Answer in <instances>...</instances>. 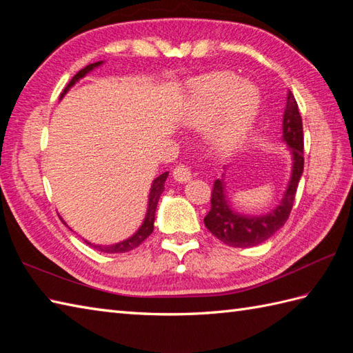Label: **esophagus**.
I'll list each match as a JSON object with an SVG mask.
<instances>
[{"label":"esophagus","instance_id":"obj_1","mask_svg":"<svg viewBox=\"0 0 353 353\" xmlns=\"http://www.w3.org/2000/svg\"><path fill=\"white\" fill-rule=\"evenodd\" d=\"M172 177H174V181L185 183L191 179V171L188 167H186V165L181 163V165H177L174 170H172Z\"/></svg>","mask_w":353,"mask_h":353}]
</instances>
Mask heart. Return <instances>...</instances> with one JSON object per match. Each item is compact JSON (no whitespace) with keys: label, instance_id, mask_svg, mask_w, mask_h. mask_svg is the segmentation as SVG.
Segmentation results:
<instances>
[{"label":"heart","instance_id":"1","mask_svg":"<svg viewBox=\"0 0 353 353\" xmlns=\"http://www.w3.org/2000/svg\"><path fill=\"white\" fill-rule=\"evenodd\" d=\"M259 94L250 83H241L235 74L220 72L199 81L185 112V123L209 132L211 144L228 152L249 133L258 115Z\"/></svg>","mask_w":353,"mask_h":353}]
</instances>
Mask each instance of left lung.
<instances>
[{"label":"left lung","instance_id":"obj_1","mask_svg":"<svg viewBox=\"0 0 353 353\" xmlns=\"http://www.w3.org/2000/svg\"><path fill=\"white\" fill-rule=\"evenodd\" d=\"M282 141L292 156L291 176L281 203L265 215H244L232 209L223 179H216L211 192V211L205 216V226L229 247H253L267 241L288 220L296 191L303 172V127L294 95L288 91L282 119Z\"/></svg>","mask_w":353,"mask_h":353}]
</instances>
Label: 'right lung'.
I'll return each instance as SVG.
<instances>
[{
  "label": "right lung",
  "instance_id": "add662e5",
  "mask_svg": "<svg viewBox=\"0 0 353 353\" xmlns=\"http://www.w3.org/2000/svg\"><path fill=\"white\" fill-rule=\"evenodd\" d=\"M101 63H103V61H101V62L91 63V65L85 66L83 70H80V71L76 74V76H74V77L71 79L68 86H66V88L63 89V92L61 94V99H62V97H63L66 92L70 91L71 86L76 85L80 79H83L88 72H91L94 68H97V66H100ZM167 177H168V171H165V172H162L161 176H157V177L154 179V181H153L152 188H150V194H148V205H147L145 219H144V221H142L141 228H139L137 232H134V234H133L130 238H127V239H124V241H119V243H117V244H110V245L92 244V243L86 241V239H85V243H88L89 245L94 247V249H97L99 252H103V253H125V252L133 250L134 247H138V245H139L142 241H144V239H147L148 235L153 232L157 201H159L161 194H162L163 190H165V181H167ZM63 224H66V223L63 221Z\"/></svg>",
  "mask_w": 353,
  "mask_h": 353
}]
</instances>
